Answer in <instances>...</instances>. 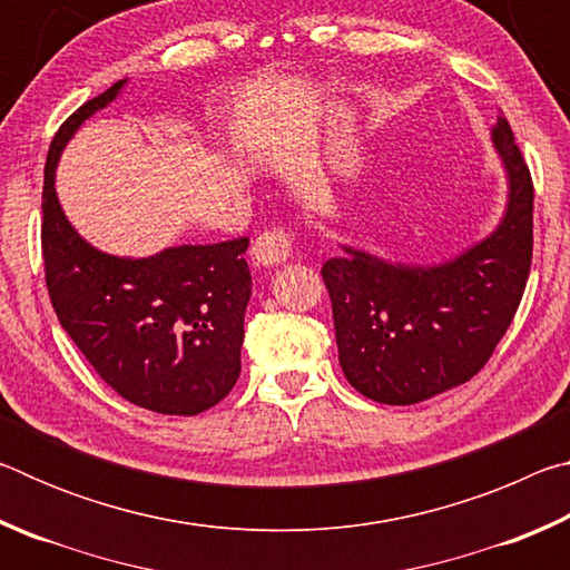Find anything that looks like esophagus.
I'll return each mask as SVG.
<instances>
[{"label": "esophagus", "instance_id": "1", "mask_svg": "<svg viewBox=\"0 0 570 570\" xmlns=\"http://www.w3.org/2000/svg\"><path fill=\"white\" fill-rule=\"evenodd\" d=\"M292 246H294L292 234L284 228H274V230H266V234H262L254 240L250 256H254V262L262 266H278L292 256Z\"/></svg>", "mask_w": 570, "mask_h": 570}]
</instances>
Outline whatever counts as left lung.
<instances>
[{"instance_id":"left-lung-1","label":"left lung","mask_w":570,"mask_h":570,"mask_svg":"<svg viewBox=\"0 0 570 570\" xmlns=\"http://www.w3.org/2000/svg\"><path fill=\"white\" fill-rule=\"evenodd\" d=\"M493 146L508 176L498 228L438 266L392 264L366 250L322 266L344 377L382 404H414L465 384L503 340L533 258V180L498 115Z\"/></svg>"}]
</instances>
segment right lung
Here are the masks:
<instances>
[{
	"instance_id": "right-lung-1",
	"label": "right lung",
	"mask_w": 570,
	"mask_h": 570,
	"mask_svg": "<svg viewBox=\"0 0 570 570\" xmlns=\"http://www.w3.org/2000/svg\"><path fill=\"white\" fill-rule=\"evenodd\" d=\"M125 82L77 108L47 153L45 282L62 330L120 397L188 417L218 404L238 380L250 298L248 238L128 258L98 250L72 228L55 190L60 153Z\"/></svg>"
}]
</instances>
